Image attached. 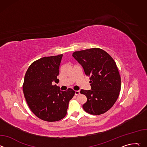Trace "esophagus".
<instances>
[{
  "mask_svg": "<svg viewBox=\"0 0 147 147\" xmlns=\"http://www.w3.org/2000/svg\"><path fill=\"white\" fill-rule=\"evenodd\" d=\"M80 94V91H75V95H78Z\"/></svg>",
  "mask_w": 147,
  "mask_h": 147,
  "instance_id": "esophagus-1",
  "label": "esophagus"
}]
</instances>
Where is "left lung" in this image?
<instances>
[{
    "label": "left lung",
    "mask_w": 147,
    "mask_h": 147,
    "mask_svg": "<svg viewBox=\"0 0 147 147\" xmlns=\"http://www.w3.org/2000/svg\"><path fill=\"white\" fill-rule=\"evenodd\" d=\"M89 76L91 90H81L87 96L82 108L87 113L99 115L115 104L121 88V78L116 63L105 51L99 48L76 51L72 55Z\"/></svg>",
    "instance_id": "obj_1"
}]
</instances>
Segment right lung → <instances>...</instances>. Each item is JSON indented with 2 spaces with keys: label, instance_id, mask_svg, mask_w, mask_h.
Wrapping results in <instances>:
<instances>
[{
  "label": "right lung",
  "instance_id": "right-lung-1",
  "mask_svg": "<svg viewBox=\"0 0 147 147\" xmlns=\"http://www.w3.org/2000/svg\"><path fill=\"white\" fill-rule=\"evenodd\" d=\"M63 55L44 57L28 67L23 86L24 97L34 114L41 120L56 121L64 118L75 91L71 88L63 91L52 82L57 78Z\"/></svg>",
  "mask_w": 147,
  "mask_h": 147
}]
</instances>
